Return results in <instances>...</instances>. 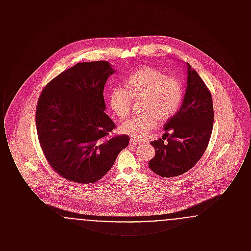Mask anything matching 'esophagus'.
I'll use <instances>...</instances> for the list:
<instances>
[{
	"label": "esophagus",
	"mask_w": 251,
	"mask_h": 251,
	"mask_svg": "<svg viewBox=\"0 0 251 251\" xmlns=\"http://www.w3.org/2000/svg\"><path fill=\"white\" fill-rule=\"evenodd\" d=\"M138 144H140V142L137 141L136 139H133V138H132V139L130 140V145H138Z\"/></svg>",
	"instance_id": "esophagus-1"
}]
</instances>
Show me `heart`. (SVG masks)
I'll use <instances>...</instances> for the list:
<instances>
[{"label": "heart", "instance_id": "obj_1", "mask_svg": "<svg viewBox=\"0 0 251 251\" xmlns=\"http://www.w3.org/2000/svg\"><path fill=\"white\" fill-rule=\"evenodd\" d=\"M125 86H115L110 93V105L114 113L125 119L131 113L132 99L143 100V114L126 120L121 131L134 139H143L158 123L170 120L179 110L183 98V85L179 79L168 77L165 72L144 67L132 72Z\"/></svg>", "mask_w": 251, "mask_h": 251}]
</instances>
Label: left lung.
I'll return each mask as SVG.
<instances>
[{
  "label": "left lung",
  "instance_id": "8db88e82",
  "mask_svg": "<svg viewBox=\"0 0 251 251\" xmlns=\"http://www.w3.org/2000/svg\"><path fill=\"white\" fill-rule=\"evenodd\" d=\"M213 125L212 94L198 72L187 63V86L182 105L165 124L163 138L151 142L155 149V156L149 162V167L164 178L187 172L205 152ZM168 131L172 133L168 134Z\"/></svg>",
  "mask_w": 251,
  "mask_h": 251
}]
</instances>
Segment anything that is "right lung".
Listing matches in <instances>:
<instances>
[{
    "label": "right lung",
    "mask_w": 251,
    "mask_h": 251,
    "mask_svg": "<svg viewBox=\"0 0 251 251\" xmlns=\"http://www.w3.org/2000/svg\"><path fill=\"white\" fill-rule=\"evenodd\" d=\"M107 61L78 63L49 82L39 96L36 131L43 154L64 179L89 184L101 179L127 148L126 134L105 114Z\"/></svg>",
    "instance_id": "obj_1"
}]
</instances>
